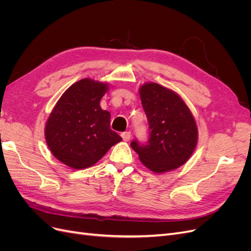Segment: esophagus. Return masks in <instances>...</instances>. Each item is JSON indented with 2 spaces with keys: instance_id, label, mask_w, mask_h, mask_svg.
<instances>
[{
  "instance_id": "esophagus-1",
  "label": "esophagus",
  "mask_w": 251,
  "mask_h": 251,
  "mask_svg": "<svg viewBox=\"0 0 251 251\" xmlns=\"http://www.w3.org/2000/svg\"><path fill=\"white\" fill-rule=\"evenodd\" d=\"M121 137H123V139H124V141H128L131 139V132H124V133H121Z\"/></svg>"
}]
</instances>
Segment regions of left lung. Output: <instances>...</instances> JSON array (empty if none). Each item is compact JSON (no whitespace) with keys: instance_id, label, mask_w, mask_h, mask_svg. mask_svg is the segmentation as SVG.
<instances>
[{"instance_id":"obj_1","label":"left lung","mask_w":251,"mask_h":251,"mask_svg":"<svg viewBox=\"0 0 251 251\" xmlns=\"http://www.w3.org/2000/svg\"><path fill=\"white\" fill-rule=\"evenodd\" d=\"M139 95L149 121L150 138L146 146L132 141V149L142 164L156 174L180 168L198 143L193 113L180 95L156 82L143 83Z\"/></svg>"}]
</instances>
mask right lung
<instances>
[{
  "mask_svg": "<svg viewBox=\"0 0 251 251\" xmlns=\"http://www.w3.org/2000/svg\"><path fill=\"white\" fill-rule=\"evenodd\" d=\"M108 82L82 78L60 96L45 125V138L52 155L74 170L94 165L121 137L111 130L110 112L100 100Z\"/></svg>",
  "mask_w": 251,
  "mask_h": 251,
  "instance_id": "obj_1",
  "label": "right lung"
}]
</instances>
